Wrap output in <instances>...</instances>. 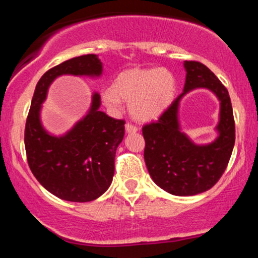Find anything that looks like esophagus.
<instances>
[{
	"label": "esophagus",
	"mask_w": 258,
	"mask_h": 258,
	"mask_svg": "<svg viewBox=\"0 0 258 258\" xmlns=\"http://www.w3.org/2000/svg\"><path fill=\"white\" fill-rule=\"evenodd\" d=\"M125 128H126V132L127 133H135V132L138 131V127L135 126V125H132V123H130V122L126 123Z\"/></svg>",
	"instance_id": "1"
}]
</instances>
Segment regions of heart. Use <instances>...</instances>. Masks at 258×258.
I'll return each instance as SVG.
<instances>
[{"label": "heart", "mask_w": 258, "mask_h": 258, "mask_svg": "<svg viewBox=\"0 0 258 258\" xmlns=\"http://www.w3.org/2000/svg\"><path fill=\"white\" fill-rule=\"evenodd\" d=\"M176 96V80L170 72L160 68L127 69L120 73L114 84L102 91V100L112 111L120 109L122 100L138 121L158 119L172 104Z\"/></svg>", "instance_id": "b5f03b06"}]
</instances>
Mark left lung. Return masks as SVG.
Instances as JSON below:
<instances>
[{"instance_id": "1", "label": "left lung", "mask_w": 258, "mask_h": 258, "mask_svg": "<svg viewBox=\"0 0 258 258\" xmlns=\"http://www.w3.org/2000/svg\"><path fill=\"white\" fill-rule=\"evenodd\" d=\"M183 93L161 114L158 121L142 128L146 148L144 160L154 182L167 193L189 197L209 190L226 171L234 143L235 123L227 88L206 65L185 60ZM195 88L214 91L221 102L219 137L210 145L198 146L180 132L178 106L181 97Z\"/></svg>"}]
</instances>
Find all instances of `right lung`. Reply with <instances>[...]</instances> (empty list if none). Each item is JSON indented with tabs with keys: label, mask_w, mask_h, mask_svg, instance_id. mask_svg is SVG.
Returning <instances> with one entry per match:
<instances>
[{
	"label": "right lung",
	"mask_w": 258,
	"mask_h": 258,
	"mask_svg": "<svg viewBox=\"0 0 258 258\" xmlns=\"http://www.w3.org/2000/svg\"><path fill=\"white\" fill-rule=\"evenodd\" d=\"M102 72V61L96 54L80 55L44 73L35 88L25 123L26 158L41 185L59 199L87 203L109 188L115 171V154L125 135V121L100 111V96L93 93L87 115L69 132L57 137L41 123V104L58 76L96 78Z\"/></svg>",
	"instance_id": "add662e5"
}]
</instances>
